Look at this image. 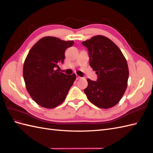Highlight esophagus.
Here are the masks:
<instances>
[{"mask_svg":"<svg viewBox=\"0 0 153 153\" xmlns=\"http://www.w3.org/2000/svg\"><path fill=\"white\" fill-rule=\"evenodd\" d=\"M80 78H81L80 76H78V75H76V80H79Z\"/></svg>","mask_w":153,"mask_h":153,"instance_id":"1","label":"esophagus"}]
</instances>
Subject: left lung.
<instances>
[{"instance_id": "8db88e82", "label": "left lung", "mask_w": 153, "mask_h": 153, "mask_svg": "<svg viewBox=\"0 0 153 153\" xmlns=\"http://www.w3.org/2000/svg\"><path fill=\"white\" fill-rule=\"evenodd\" d=\"M82 44L87 48L90 66L98 75L96 81L87 78L85 94L99 108L112 107L126 89L129 76L126 60L117 46L105 36H96Z\"/></svg>"}]
</instances>
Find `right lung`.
Segmentation results:
<instances>
[{
	"label": "right lung",
	"instance_id": "obj_1",
	"mask_svg": "<svg viewBox=\"0 0 153 153\" xmlns=\"http://www.w3.org/2000/svg\"><path fill=\"white\" fill-rule=\"evenodd\" d=\"M73 44V41L44 37L27 55L23 68L27 90L43 107L53 108L61 104L76 79L75 74L66 75L56 69L64 62L65 50Z\"/></svg>",
	"mask_w": 153,
	"mask_h": 153
}]
</instances>
